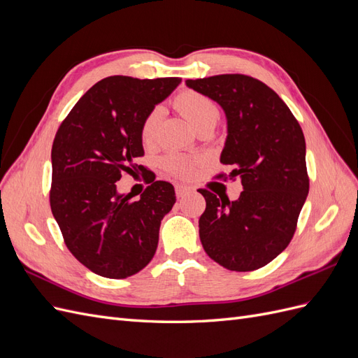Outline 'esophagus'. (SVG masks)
I'll list each match as a JSON object with an SVG mask.
<instances>
[{"label": "esophagus", "mask_w": 358, "mask_h": 358, "mask_svg": "<svg viewBox=\"0 0 358 358\" xmlns=\"http://www.w3.org/2000/svg\"><path fill=\"white\" fill-rule=\"evenodd\" d=\"M189 192H192V188H189V187H183V185H178L176 187V196H178V199L185 197L187 194H189Z\"/></svg>", "instance_id": "34e87169"}]
</instances>
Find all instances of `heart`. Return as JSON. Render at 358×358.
Wrapping results in <instances>:
<instances>
[{
    "mask_svg": "<svg viewBox=\"0 0 358 358\" xmlns=\"http://www.w3.org/2000/svg\"><path fill=\"white\" fill-rule=\"evenodd\" d=\"M175 107L199 133L204 128H213L221 115L220 107L213 100L196 91H182L175 99ZM162 113H164L162 107L157 106L145 116L142 127H140V138H142L143 145L154 143ZM161 164L171 175L178 178H189L194 173L197 161L179 154H169L162 158Z\"/></svg>",
    "mask_w": 358,
    "mask_h": 358,
    "instance_id": "b5f03b06",
    "label": "heart"
}]
</instances>
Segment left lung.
<instances>
[{
    "label": "left lung",
    "instance_id": "left-lung-1",
    "mask_svg": "<svg viewBox=\"0 0 358 358\" xmlns=\"http://www.w3.org/2000/svg\"><path fill=\"white\" fill-rule=\"evenodd\" d=\"M185 83L222 107L221 162L233 167L229 178H241L243 187L234 201L200 189L201 245L222 267L251 272L276 258L294 236L309 192L305 136L280 96L254 78L220 74Z\"/></svg>",
    "mask_w": 358,
    "mask_h": 358
}]
</instances>
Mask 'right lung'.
I'll return each instance as SVG.
<instances>
[{
	"mask_svg": "<svg viewBox=\"0 0 358 358\" xmlns=\"http://www.w3.org/2000/svg\"><path fill=\"white\" fill-rule=\"evenodd\" d=\"M180 82L110 76L86 91L58 128L50 209L70 252L96 275L124 279L155 255L175 188L155 180L136 201L131 192L119 194L116 182L124 173H143L136 164L145 155L140 127Z\"/></svg>",
	"mask_w": 358,
	"mask_h": 358,
	"instance_id": "right-lung-1",
	"label": "right lung"
}]
</instances>
